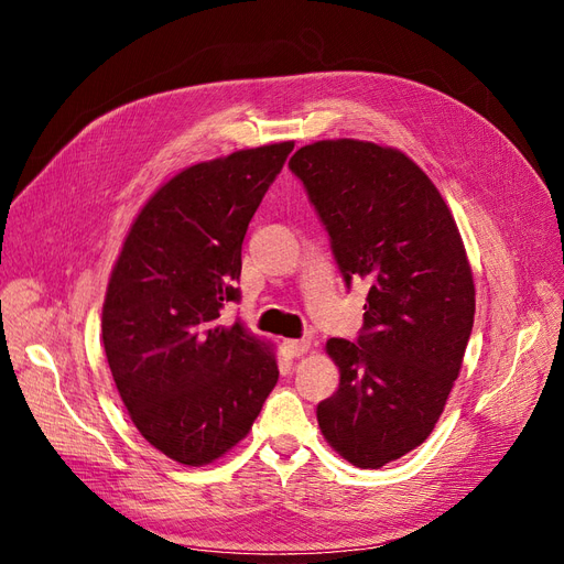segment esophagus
Returning <instances> with one entry per match:
<instances>
[{
	"instance_id": "34e87169",
	"label": "esophagus",
	"mask_w": 564,
	"mask_h": 564,
	"mask_svg": "<svg viewBox=\"0 0 564 564\" xmlns=\"http://www.w3.org/2000/svg\"><path fill=\"white\" fill-rule=\"evenodd\" d=\"M284 348H286V352L292 355V357H299V355H305V352L311 350V340H305V338H301V340H286Z\"/></svg>"
}]
</instances>
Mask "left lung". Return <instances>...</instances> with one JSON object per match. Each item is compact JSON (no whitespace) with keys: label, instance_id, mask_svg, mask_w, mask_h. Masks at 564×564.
<instances>
[{"label":"left lung","instance_id":"obj_1","mask_svg":"<svg viewBox=\"0 0 564 564\" xmlns=\"http://www.w3.org/2000/svg\"><path fill=\"white\" fill-rule=\"evenodd\" d=\"M346 284L365 282L357 340L329 338L340 383L317 404L324 440L357 468L416 449L447 404L473 332L475 284L456 220L421 166L369 141L296 150Z\"/></svg>","mask_w":564,"mask_h":564}]
</instances>
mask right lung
I'll return each mask as SVG.
<instances>
[{
  "label": "right lung",
  "mask_w": 564,
  "mask_h": 564,
  "mask_svg": "<svg viewBox=\"0 0 564 564\" xmlns=\"http://www.w3.org/2000/svg\"><path fill=\"white\" fill-rule=\"evenodd\" d=\"M292 141L237 150L160 185L124 237L104 303V346L152 447L204 466L245 440L280 369L265 340L220 322L240 301L242 242Z\"/></svg>",
  "instance_id": "1"
}]
</instances>
